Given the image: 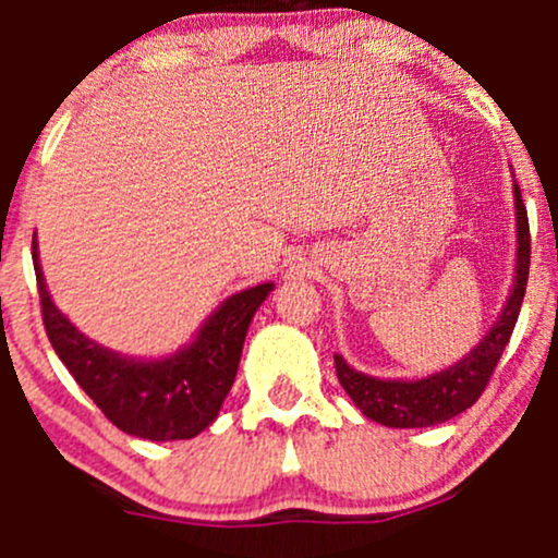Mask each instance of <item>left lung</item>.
I'll list each match as a JSON object with an SVG mask.
<instances>
[{
	"label": "left lung",
	"mask_w": 558,
	"mask_h": 558,
	"mask_svg": "<svg viewBox=\"0 0 558 558\" xmlns=\"http://www.w3.org/2000/svg\"><path fill=\"white\" fill-rule=\"evenodd\" d=\"M513 202H515V275L513 289L502 313L494 320L492 329L483 335V340L470 353L451 364V367L432 373L426 378H373L359 369H353L340 353H335V367L340 386L353 399L359 410L367 418L378 421L393 429H424L451 421L453 415L464 413L466 408L477 402V397L486 388L502 356L505 345L519 320L523 294H526L529 278V221L526 207H523L521 189L513 180Z\"/></svg>",
	"instance_id": "obj_1"
}]
</instances>
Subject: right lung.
Listing matches in <instances>:
<instances>
[{
    "label": "right lung",
    "mask_w": 558,
    "mask_h": 558,
    "mask_svg": "<svg viewBox=\"0 0 558 558\" xmlns=\"http://www.w3.org/2000/svg\"><path fill=\"white\" fill-rule=\"evenodd\" d=\"M32 258L48 340L77 386L99 410L132 437L154 442L191 440L218 418L238 375L253 313L275 283H258L223 300L194 340L161 359H134L88 340L50 300L39 267L37 240Z\"/></svg>",
    "instance_id": "1"
}]
</instances>
